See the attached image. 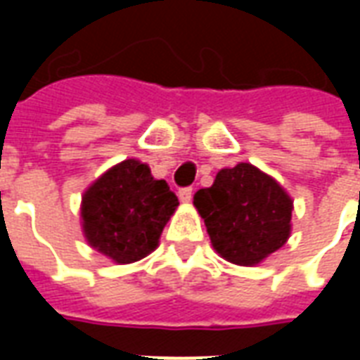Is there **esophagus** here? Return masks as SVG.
I'll use <instances>...</instances> for the list:
<instances>
[{
	"instance_id": "34e87169",
	"label": "esophagus",
	"mask_w": 360,
	"mask_h": 360,
	"mask_svg": "<svg viewBox=\"0 0 360 360\" xmlns=\"http://www.w3.org/2000/svg\"><path fill=\"white\" fill-rule=\"evenodd\" d=\"M177 194H179V200L183 203H188L192 200V188H191V186H185V188H181Z\"/></svg>"
}]
</instances>
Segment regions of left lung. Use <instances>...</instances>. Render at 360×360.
<instances>
[{
	"instance_id": "8db88e82",
	"label": "left lung",
	"mask_w": 360,
	"mask_h": 360,
	"mask_svg": "<svg viewBox=\"0 0 360 360\" xmlns=\"http://www.w3.org/2000/svg\"><path fill=\"white\" fill-rule=\"evenodd\" d=\"M194 205L214 250L236 265H257L290 239L291 198L248 162L220 169L213 185L194 194Z\"/></svg>"
}]
</instances>
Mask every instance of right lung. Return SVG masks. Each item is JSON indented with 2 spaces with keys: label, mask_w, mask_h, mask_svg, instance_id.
<instances>
[{
  "label": "right lung",
  "mask_w": 360,
  "mask_h": 360,
  "mask_svg": "<svg viewBox=\"0 0 360 360\" xmlns=\"http://www.w3.org/2000/svg\"><path fill=\"white\" fill-rule=\"evenodd\" d=\"M179 200L147 164L127 158L103 174L82 196L87 243L115 263L138 262L158 246Z\"/></svg>",
  "instance_id": "right-lung-1"
}]
</instances>
